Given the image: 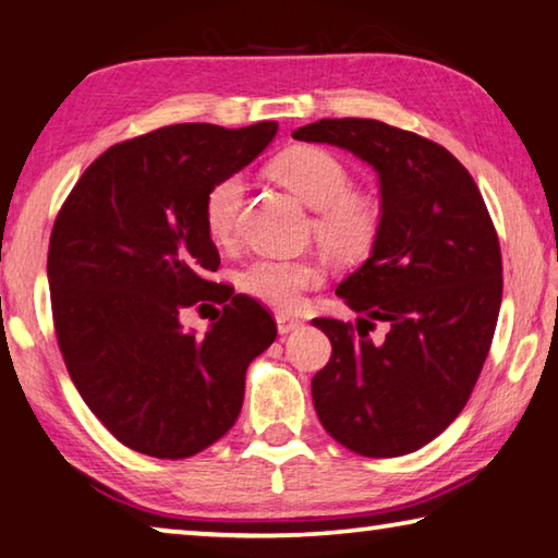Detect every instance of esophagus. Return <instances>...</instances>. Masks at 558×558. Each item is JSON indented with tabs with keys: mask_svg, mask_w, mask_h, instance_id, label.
<instances>
[{
	"mask_svg": "<svg viewBox=\"0 0 558 558\" xmlns=\"http://www.w3.org/2000/svg\"><path fill=\"white\" fill-rule=\"evenodd\" d=\"M276 323H278V332L280 335H290V332H295V329H300L302 325H305L300 317H290V315H282V313L276 315Z\"/></svg>",
	"mask_w": 558,
	"mask_h": 558,
	"instance_id": "esophagus-1",
	"label": "esophagus"
}]
</instances>
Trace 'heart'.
<instances>
[{
  "mask_svg": "<svg viewBox=\"0 0 558 558\" xmlns=\"http://www.w3.org/2000/svg\"><path fill=\"white\" fill-rule=\"evenodd\" d=\"M266 169L272 182L315 209V241L329 258L349 266L376 248L384 229V204L372 189L352 186V169L332 149L292 145L272 157ZM243 196L245 184L239 174H226L209 186L202 216L214 243L233 241ZM235 280L248 298L278 310H292L307 290L323 286L325 270L317 260L258 258Z\"/></svg>",
  "mask_w": 558,
  "mask_h": 558,
  "instance_id": "1",
  "label": "heart"
}]
</instances>
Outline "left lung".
<instances>
[{"instance_id": "1", "label": "left lung", "mask_w": 558, "mask_h": 558, "mask_svg": "<svg viewBox=\"0 0 558 558\" xmlns=\"http://www.w3.org/2000/svg\"><path fill=\"white\" fill-rule=\"evenodd\" d=\"M344 147L379 172L384 229L337 295L356 327L315 317L332 356L313 379L325 430L364 458H399L465 409L493 344L502 253L475 179L446 147L379 120H317L292 132ZM390 327L381 345L368 329Z\"/></svg>"}]
</instances>
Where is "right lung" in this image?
<instances>
[{
    "label": "right lung",
    "instance_id": "right-lung-1",
    "mask_svg": "<svg viewBox=\"0 0 558 558\" xmlns=\"http://www.w3.org/2000/svg\"><path fill=\"white\" fill-rule=\"evenodd\" d=\"M278 122H182L102 153L65 196L49 241L56 339L75 389L122 446L192 458L241 413L245 369L278 335L266 307L214 282L204 196L253 162ZM216 301L204 338L178 315Z\"/></svg>",
    "mask_w": 558,
    "mask_h": 558
}]
</instances>
